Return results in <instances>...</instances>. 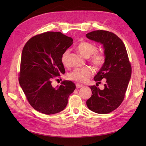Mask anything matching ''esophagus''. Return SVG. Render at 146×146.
<instances>
[{"label":"esophagus","instance_id":"34e87169","mask_svg":"<svg viewBox=\"0 0 146 146\" xmlns=\"http://www.w3.org/2000/svg\"><path fill=\"white\" fill-rule=\"evenodd\" d=\"M83 85H80V84H78V83H77V84H76V88H82V87H83Z\"/></svg>","mask_w":146,"mask_h":146}]
</instances>
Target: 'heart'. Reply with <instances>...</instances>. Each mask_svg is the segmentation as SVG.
I'll use <instances>...</instances> for the list:
<instances>
[{"mask_svg": "<svg viewBox=\"0 0 146 146\" xmlns=\"http://www.w3.org/2000/svg\"><path fill=\"white\" fill-rule=\"evenodd\" d=\"M79 53L85 58H90V61L94 68L98 69L102 67L106 60V55L103 52H98V47L94 44L82 41L77 46ZM69 52L66 50L61 55V61L64 66L69 65ZM93 74V70L90 68H83L74 69L68 74V78L78 83H85Z\"/></svg>", "mask_w": 146, "mask_h": 146, "instance_id": "obj_1", "label": "heart"}]
</instances>
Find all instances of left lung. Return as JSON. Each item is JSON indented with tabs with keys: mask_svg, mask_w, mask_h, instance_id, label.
<instances>
[{
	"mask_svg": "<svg viewBox=\"0 0 146 146\" xmlns=\"http://www.w3.org/2000/svg\"><path fill=\"white\" fill-rule=\"evenodd\" d=\"M86 36L102 44L106 55L104 64L94 78L99 84L105 78V88L101 90L95 85L90 86L92 95L87 100L86 105L92 111L107 114L116 110L124 99L131 66L124 44L114 33L100 30L88 33Z\"/></svg>",
	"mask_w": 146,
	"mask_h": 146,
	"instance_id": "obj_1",
	"label": "left lung"
}]
</instances>
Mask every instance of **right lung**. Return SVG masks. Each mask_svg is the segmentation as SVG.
Returning a JSON list of instances; mask_svg holds the SVG:
<instances>
[{
	"label": "right lung",
	"mask_w": 146,
	"mask_h": 146,
	"mask_svg": "<svg viewBox=\"0 0 146 146\" xmlns=\"http://www.w3.org/2000/svg\"><path fill=\"white\" fill-rule=\"evenodd\" d=\"M73 39L58 32H46L31 38L22 52L19 82L29 103L45 114L59 113L76 89L71 81L53 88V79L65 73L61 58Z\"/></svg>",
	"instance_id": "obj_1"
}]
</instances>
